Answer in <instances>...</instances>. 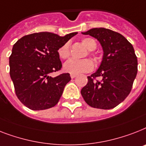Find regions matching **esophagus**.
Masks as SVG:
<instances>
[{
  "instance_id": "esophagus-1",
  "label": "esophagus",
  "mask_w": 146,
  "mask_h": 146,
  "mask_svg": "<svg viewBox=\"0 0 146 146\" xmlns=\"http://www.w3.org/2000/svg\"><path fill=\"white\" fill-rule=\"evenodd\" d=\"M70 77L71 79H74L75 77H76V74H70Z\"/></svg>"
}]
</instances>
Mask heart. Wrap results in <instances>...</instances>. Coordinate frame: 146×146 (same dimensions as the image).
<instances>
[{
    "instance_id": "1",
    "label": "heart",
    "mask_w": 146,
    "mask_h": 146,
    "mask_svg": "<svg viewBox=\"0 0 146 146\" xmlns=\"http://www.w3.org/2000/svg\"><path fill=\"white\" fill-rule=\"evenodd\" d=\"M82 43L89 50V54H91L94 61H98V58L93 52L97 48V43L95 40L91 37H84L82 40ZM58 56L61 59H67L70 56V44L69 42H65L64 44L58 48ZM94 68V64L92 60L88 58L85 59H70L67 62L65 63L64 66V69L66 72L71 73V74H80L83 73H88L92 71Z\"/></svg>"
}]
</instances>
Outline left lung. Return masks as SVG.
<instances>
[{"mask_svg":"<svg viewBox=\"0 0 146 146\" xmlns=\"http://www.w3.org/2000/svg\"><path fill=\"white\" fill-rule=\"evenodd\" d=\"M83 34L98 39L104 53L99 69L88 76L82 96L92 107L110 110L124 101L132 89L138 70L134 49L124 36L110 29L92 28Z\"/></svg>","mask_w":146,"mask_h":146,"instance_id":"obj_1","label":"left lung"}]
</instances>
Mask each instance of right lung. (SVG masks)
I'll list each match as a JSON object with an SVG mask.
<instances>
[{
	"mask_svg": "<svg viewBox=\"0 0 146 146\" xmlns=\"http://www.w3.org/2000/svg\"><path fill=\"white\" fill-rule=\"evenodd\" d=\"M76 34L60 36L49 32L34 33L24 36L13 45L9 75L18 99L26 107L43 110L58 103L70 76L61 73L52 77L50 74L62 67L58 48Z\"/></svg>",
	"mask_w": 146,
	"mask_h": 146,
	"instance_id": "obj_1",
	"label": "right lung"
}]
</instances>
